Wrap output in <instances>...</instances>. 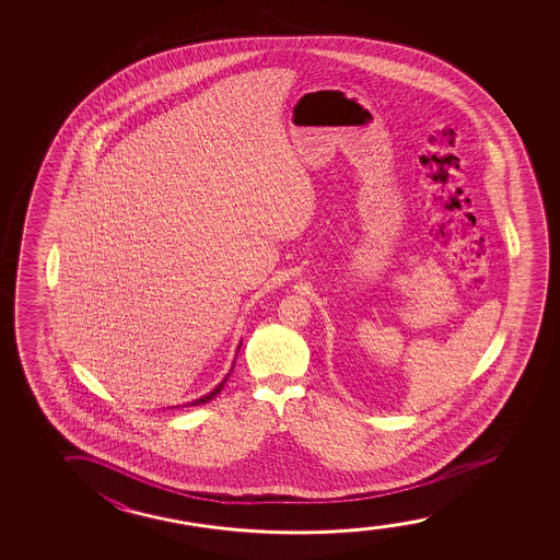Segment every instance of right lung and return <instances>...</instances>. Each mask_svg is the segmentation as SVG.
<instances>
[{
  "instance_id": "obj_1",
  "label": "right lung",
  "mask_w": 560,
  "mask_h": 560,
  "mask_svg": "<svg viewBox=\"0 0 560 560\" xmlns=\"http://www.w3.org/2000/svg\"><path fill=\"white\" fill-rule=\"evenodd\" d=\"M231 371H233V368H231ZM230 375L231 373H228V376L223 378L222 383L218 384L214 390L210 392V394H207V396H202V398L195 399V401H189V404H185V406H200V404H207V401H210V399L214 398V396H218V394L222 392L223 384L228 383V378H230Z\"/></svg>"
}]
</instances>
